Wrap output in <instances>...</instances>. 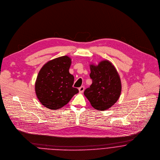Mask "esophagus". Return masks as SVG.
Returning <instances> with one entry per match:
<instances>
[{"label":"esophagus","instance_id":"1","mask_svg":"<svg viewBox=\"0 0 160 160\" xmlns=\"http://www.w3.org/2000/svg\"><path fill=\"white\" fill-rule=\"evenodd\" d=\"M84 91V86H81L79 88V93H82Z\"/></svg>","mask_w":160,"mask_h":160}]
</instances>
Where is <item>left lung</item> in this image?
Here are the masks:
<instances>
[{
	"label": "left lung",
	"instance_id": "obj_1",
	"mask_svg": "<svg viewBox=\"0 0 160 160\" xmlns=\"http://www.w3.org/2000/svg\"><path fill=\"white\" fill-rule=\"evenodd\" d=\"M91 86L84 91V96L96 110H105L112 106L118 99L122 84L119 74L108 60L101 61L98 65H90Z\"/></svg>",
	"mask_w": 160,
	"mask_h": 160
}]
</instances>
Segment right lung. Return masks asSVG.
Instances as JSON below:
<instances>
[{"label": "right lung", "instance_id": "right-lung-1", "mask_svg": "<svg viewBox=\"0 0 160 160\" xmlns=\"http://www.w3.org/2000/svg\"><path fill=\"white\" fill-rule=\"evenodd\" d=\"M71 59L63 56L47 62L35 82L36 95L43 106L57 110L66 105L79 91L73 88L74 76L69 72Z\"/></svg>", "mask_w": 160, "mask_h": 160}]
</instances>
